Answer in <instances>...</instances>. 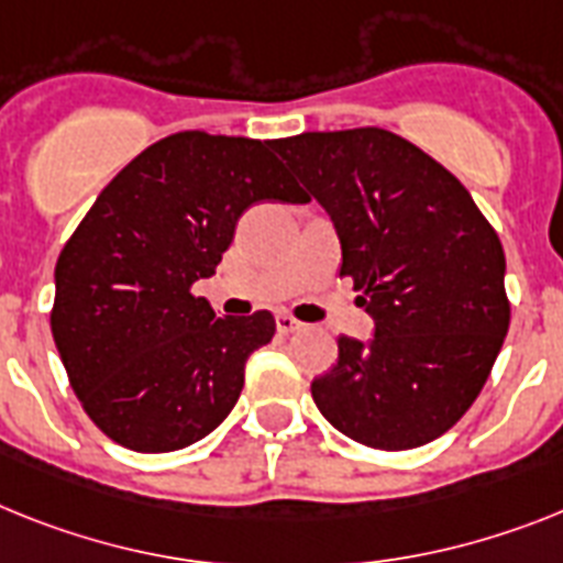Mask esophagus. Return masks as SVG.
Listing matches in <instances>:
<instances>
[{
	"instance_id": "esophagus-1",
	"label": "esophagus",
	"mask_w": 563,
	"mask_h": 563,
	"mask_svg": "<svg viewBox=\"0 0 563 563\" xmlns=\"http://www.w3.org/2000/svg\"><path fill=\"white\" fill-rule=\"evenodd\" d=\"M306 323H300L297 318H291V314H280L277 318V332L280 334H295V332H303Z\"/></svg>"
}]
</instances>
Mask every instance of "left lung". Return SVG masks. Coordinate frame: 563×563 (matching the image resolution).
<instances>
[{
    "label": "left lung",
    "mask_w": 563,
    "mask_h": 563,
    "mask_svg": "<svg viewBox=\"0 0 563 563\" xmlns=\"http://www.w3.org/2000/svg\"><path fill=\"white\" fill-rule=\"evenodd\" d=\"M338 229L369 346L338 338V363L311 384L320 415L369 450L441 438L484 389L509 329L504 245L461 179L386 129L274 140Z\"/></svg>",
    "instance_id": "8db88e82"
}]
</instances>
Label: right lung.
I'll return each mask as SVG.
<instances>
[{"mask_svg":"<svg viewBox=\"0 0 563 563\" xmlns=\"http://www.w3.org/2000/svg\"><path fill=\"white\" fill-rule=\"evenodd\" d=\"M274 140L179 131L102 188L56 260L51 332L85 415L125 450H186L243 391L268 311L223 318L191 286L211 277L252 202H309Z\"/></svg>","mask_w":563,"mask_h":563,"instance_id":"add662e5","label":"right lung"}]
</instances>
